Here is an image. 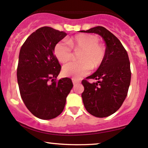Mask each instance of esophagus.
Here are the masks:
<instances>
[{"label":"esophagus","mask_w":148,"mask_h":148,"mask_svg":"<svg viewBox=\"0 0 148 148\" xmlns=\"http://www.w3.org/2000/svg\"><path fill=\"white\" fill-rule=\"evenodd\" d=\"M72 83H73V84H74V85H75L76 84H79V83H80L79 80H78V79H74V78H72Z\"/></svg>","instance_id":"1"}]
</instances>
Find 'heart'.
<instances>
[{
    "instance_id": "obj_1",
    "label": "heart",
    "mask_w": 148,
    "mask_h": 148,
    "mask_svg": "<svg viewBox=\"0 0 148 148\" xmlns=\"http://www.w3.org/2000/svg\"><path fill=\"white\" fill-rule=\"evenodd\" d=\"M97 37L90 34L76 35L68 41L59 42L55 46L54 53L60 62H66L72 58V51H81L78 55L79 61L70 62L62 67V73L64 76L79 79L86 75L92 67H97L102 62L105 50L98 43Z\"/></svg>"
}]
</instances>
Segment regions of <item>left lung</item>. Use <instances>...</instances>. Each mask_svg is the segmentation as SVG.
Listing matches in <instances>:
<instances>
[{"mask_svg":"<svg viewBox=\"0 0 148 148\" xmlns=\"http://www.w3.org/2000/svg\"><path fill=\"white\" fill-rule=\"evenodd\" d=\"M81 32L97 34L106 43L103 60L97 70L86 78L97 81L90 84L83 80L81 97L88 113L97 118L108 117L118 111L127 95L131 81L128 54L120 40L102 26Z\"/></svg>","mask_w":148,"mask_h":148,"instance_id":"left-lung-1","label":"left lung"}]
</instances>
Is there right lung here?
<instances>
[{
	"instance_id": "right-lung-1",
	"label": "right lung",
	"mask_w": 148,
	"mask_h": 148,
	"mask_svg": "<svg viewBox=\"0 0 148 148\" xmlns=\"http://www.w3.org/2000/svg\"><path fill=\"white\" fill-rule=\"evenodd\" d=\"M66 35L63 31L42 27L26 39L19 52L16 75L21 97L32 114L42 120L62 113L73 87L69 78L56 81L61 66L54 48Z\"/></svg>"
}]
</instances>
